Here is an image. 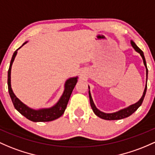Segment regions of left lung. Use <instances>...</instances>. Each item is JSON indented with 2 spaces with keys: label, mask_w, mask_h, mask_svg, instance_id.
Listing matches in <instances>:
<instances>
[{
  "label": "left lung",
  "mask_w": 155,
  "mask_h": 155,
  "mask_svg": "<svg viewBox=\"0 0 155 155\" xmlns=\"http://www.w3.org/2000/svg\"><path fill=\"white\" fill-rule=\"evenodd\" d=\"M131 45H132V48L135 49V51H137V53L140 54V55L142 57L143 61V64L145 65L146 68V72H147V76H148V69H147V62H146V59L145 57H144L143 52L137 46V45L132 40H131ZM88 88H89V97H90V102H91V106L92 107V110L94 112V113L96 114L98 117L99 118L104 119V120H120V119H123L125 118H127L130 115H132V113H134L137 109L139 108V107L142 104L143 101L144 99V97H145L146 93H147V84H146L145 86V89H144L143 93V96L141 98H140L137 102H136L135 104H133L130 105V106L127 107L122 109V110H118V111L115 112V113H104L102 111H100L98 108L96 107V105H95L94 102H93V100L92 98L91 94V91H90V87L88 86Z\"/></svg>",
  "instance_id": "left-lung-1"
}]
</instances>
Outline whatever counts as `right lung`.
<instances>
[{
  "label": "right lung",
  "mask_w": 155,
  "mask_h": 155,
  "mask_svg": "<svg viewBox=\"0 0 155 155\" xmlns=\"http://www.w3.org/2000/svg\"><path fill=\"white\" fill-rule=\"evenodd\" d=\"M27 42H24L22 45V46H23ZM22 46H20L19 48L17 49L14 52V54H13L11 62H10L9 68H8V93H9V96L11 97V99L12 101L13 104H14L15 108L21 115H23V116L25 117L27 119H28V120H31V121L46 122L56 120V119L59 118V117L62 116L66 107H67V104L68 103L70 97H71L73 90H74V87L76 84V82L78 81V76L69 78L68 79L66 80L65 83H64V89L63 93L61 96L59 101L54 106L51 107L42 108L39 109V110H35V109L29 107H28L25 104L22 102L19 98L15 96L11 87L12 65L15 57H16L17 54H18V51Z\"/></svg>",
  "instance_id": "obj_1"
}]
</instances>
